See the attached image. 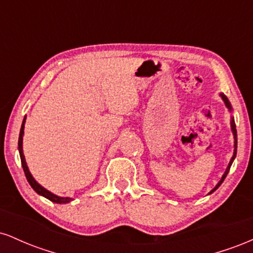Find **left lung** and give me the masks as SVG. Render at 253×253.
Here are the masks:
<instances>
[{
  "mask_svg": "<svg viewBox=\"0 0 253 253\" xmlns=\"http://www.w3.org/2000/svg\"><path fill=\"white\" fill-rule=\"evenodd\" d=\"M221 97H222V100L225 101V103H226V106H227V108L231 110V103H229V101H228V98L225 96V95L223 94H221ZM231 127H232V130H233V135H234V155H233V157H232V159H231V162H229V164H228V167H227V169H226V171H225V173H223V176H222V178H221V181H220L219 183H217L216 184V187L214 188L213 190L211 191V193H213V191H215L217 188L220 187V185H221V183L223 182V179L226 178V176H227V173H228V171H229V169H231V165H232V163H233V159L236 158V155H237V128H236V123H234V120L233 119H232L231 120ZM210 193V194H211Z\"/></svg>",
  "mask_w": 253,
  "mask_h": 253,
  "instance_id": "8db88e82",
  "label": "left lung"
}]
</instances>
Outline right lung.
I'll list each match as a JSON object with an SVG mask.
<instances>
[{
	"instance_id": "1",
	"label": "right lung",
	"mask_w": 253,
	"mask_h": 253,
	"mask_svg": "<svg viewBox=\"0 0 253 253\" xmlns=\"http://www.w3.org/2000/svg\"><path fill=\"white\" fill-rule=\"evenodd\" d=\"M25 120L26 118L24 119V121H22V125H21V129H20V135H19V152H20V158H21V164H22V168H24V171H25V175H26V178H27L28 183L31 184V187L33 188L34 190L37 191L39 195H42L43 197H46V199H48L50 201L52 202H56V203H68L71 201V197H59L57 195H53V194L50 193L48 190H46L45 188H42V185L38 184L36 182V179L33 178L31 175L30 170H28L27 168V164H26V161H25V156H24V151H22V135H24V128H25Z\"/></svg>"
}]
</instances>
